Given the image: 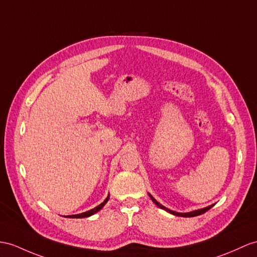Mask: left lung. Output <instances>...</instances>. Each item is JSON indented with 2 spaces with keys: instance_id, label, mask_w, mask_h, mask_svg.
Here are the masks:
<instances>
[{
  "instance_id": "8db88e82",
  "label": "left lung",
  "mask_w": 257,
  "mask_h": 257,
  "mask_svg": "<svg viewBox=\"0 0 257 257\" xmlns=\"http://www.w3.org/2000/svg\"><path fill=\"white\" fill-rule=\"evenodd\" d=\"M148 195H149L150 198H152V201L158 206V207H160L161 209H164V210H166L168 212H170V214H172L174 216H180V217H195V216H199V215L204 214V212H206L207 210H209L212 207V206H214V205H210V206H208V207H205V208H202V209H197V210H194V211H190V212H177V211H173V210H170V209L166 208L165 206H162L160 203H158L157 201H156V199L152 195H150V194H148Z\"/></svg>"
}]
</instances>
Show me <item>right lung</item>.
Wrapping results in <instances>:
<instances>
[{"label": "right lung", "mask_w": 257, "mask_h": 257, "mask_svg": "<svg viewBox=\"0 0 257 257\" xmlns=\"http://www.w3.org/2000/svg\"><path fill=\"white\" fill-rule=\"evenodd\" d=\"M109 201V195H108V197L104 199V201L100 204V205H98L97 207H95V208H92V209H90V210H88V211H85V212H81V214H77V215H72V216H66V217H68V218H85V217H89V216H92L93 214H96V212H98L100 209H101L103 206L105 205V203H107Z\"/></svg>", "instance_id": "add662e5"}]
</instances>
